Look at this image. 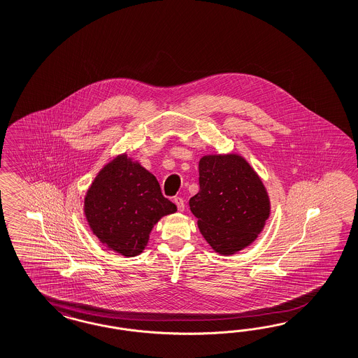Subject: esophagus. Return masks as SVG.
<instances>
[{
  "mask_svg": "<svg viewBox=\"0 0 358 358\" xmlns=\"http://www.w3.org/2000/svg\"><path fill=\"white\" fill-rule=\"evenodd\" d=\"M174 204L177 206V208H178V211H184L185 210V202L182 198H180V196H176L173 199Z\"/></svg>",
  "mask_w": 358,
  "mask_h": 358,
  "instance_id": "1",
  "label": "esophagus"
}]
</instances>
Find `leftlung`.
Wrapping results in <instances>:
<instances>
[{
  "label": "left lung",
  "instance_id": "8db88e82",
  "mask_svg": "<svg viewBox=\"0 0 358 358\" xmlns=\"http://www.w3.org/2000/svg\"><path fill=\"white\" fill-rule=\"evenodd\" d=\"M199 186L189 206L204 240L220 255L250 246L271 213L267 189L250 163L238 154L204 155Z\"/></svg>",
  "mask_w": 358,
  "mask_h": 358
}]
</instances>
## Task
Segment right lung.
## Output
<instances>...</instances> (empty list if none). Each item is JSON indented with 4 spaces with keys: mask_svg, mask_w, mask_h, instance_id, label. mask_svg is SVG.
<instances>
[{
    "mask_svg": "<svg viewBox=\"0 0 358 358\" xmlns=\"http://www.w3.org/2000/svg\"><path fill=\"white\" fill-rule=\"evenodd\" d=\"M90 229L106 248L124 257L145 250L155 224L177 211L151 172L126 152L106 163L85 196Z\"/></svg>",
    "mask_w": 358,
    "mask_h": 358,
    "instance_id": "add662e5",
    "label": "right lung"
}]
</instances>
